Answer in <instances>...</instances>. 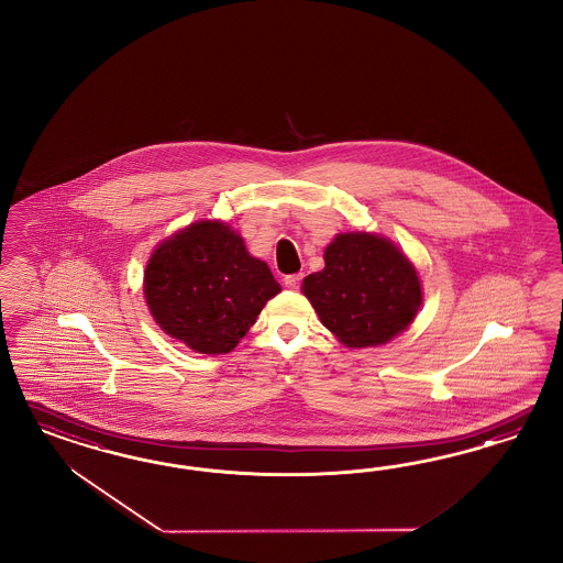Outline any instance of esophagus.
I'll return each mask as SVG.
<instances>
[{
    "label": "esophagus",
    "instance_id": "1",
    "mask_svg": "<svg viewBox=\"0 0 563 563\" xmlns=\"http://www.w3.org/2000/svg\"><path fill=\"white\" fill-rule=\"evenodd\" d=\"M301 280H303V274H289V276H285V287L290 290H297L301 287Z\"/></svg>",
    "mask_w": 563,
    "mask_h": 563
}]
</instances>
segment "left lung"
<instances>
[{"label":"left lung","instance_id":"8db88e82","mask_svg":"<svg viewBox=\"0 0 563 563\" xmlns=\"http://www.w3.org/2000/svg\"><path fill=\"white\" fill-rule=\"evenodd\" d=\"M324 262L301 290L344 346L386 344L412 324L423 301L421 280L390 239L341 233L325 247Z\"/></svg>","mask_w":563,"mask_h":563}]
</instances>
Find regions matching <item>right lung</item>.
Listing matches in <instances>:
<instances>
[{"instance_id":"add662e5","label":"right lung","mask_w":563,"mask_h":563,"mask_svg":"<svg viewBox=\"0 0 563 563\" xmlns=\"http://www.w3.org/2000/svg\"><path fill=\"white\" fill-rule=\"evenodd\" d=\"M280 292L266 262L250 256L221 221H198L165 239L146 264L144 297L156 324L191 351L222 355Z\"/></svg>"}]
</instances>
